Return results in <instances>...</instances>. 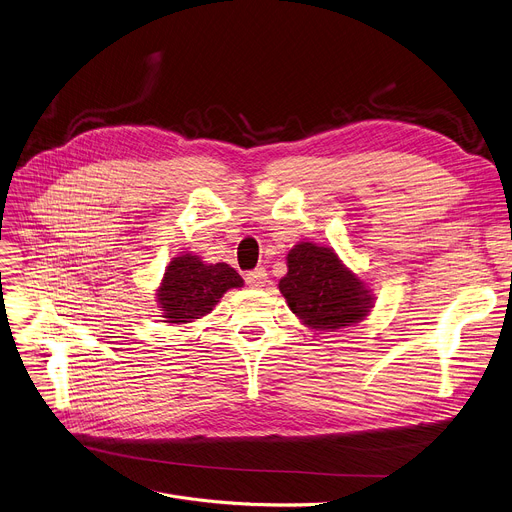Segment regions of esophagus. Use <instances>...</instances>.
<instances>
[{
	"instance_id": "obj_1",
	"label": "esophagus",
	"mask_w": 512,
	"mask_h": 512,
	"mask_svg": "<svg viewBox=\"0 0 512 512\" xmlns=\"http://www.w3.org/2000/svg\"><path fill=\"white\" fill-rule=\"evenodd\" d=\"M245 280L251 288H263L267 284V271L263 267H257V269L249 271Z\"/></svg>"
}]
</instances>
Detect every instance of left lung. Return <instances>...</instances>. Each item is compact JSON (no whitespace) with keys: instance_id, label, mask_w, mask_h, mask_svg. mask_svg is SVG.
Wrapping results in <instances>:
<instances>
[{"instance_id":"left-lung-1","label":"left lung","mask_w":512,"mask_h":512,"mask_svg":"<svg viewBox=\"0 0 512 512\" xmlns=\"http://www.w3.org/2000/svg\"><path fill=\"white\" fill-rule=\"evenodd\" d=\"M288 274L278 288L302 325L337 331L364 321L374 294L331 247L300 241L286 257Z\"/></svg>"}]
</instances>
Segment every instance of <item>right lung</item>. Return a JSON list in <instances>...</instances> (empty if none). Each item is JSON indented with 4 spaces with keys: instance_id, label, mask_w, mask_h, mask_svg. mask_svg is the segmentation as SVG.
I'll return each mask as SVG.
<instances>
[{
    "instance_id": "add662e5",
    "label": "right lung",
    "mask_w": 512,
    "mask_h": 512,
    "mask_svg": "<svg viewBox=\"0 0 512 512\" xmlns=\"http://www.w3.org/2000/svg\"><path fill=\"white\" fill-rule=\"evenodd\" d=\"M243 284L228 263H206L199 255L181 253L170 259L156 290L160 317L164 323H193L206 317L230 288Z\"/></svg>"
}]
</instances>
